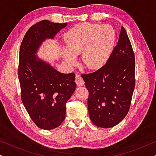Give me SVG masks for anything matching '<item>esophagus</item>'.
<instances>
[{
  "mask_svg": "<svg viewBox=\"0 0 156 156\" xmlns=\"http://www.w3.org/2000/svg\"><path fill=\"white\" fill-rule=\"evenodd\" d=\"M75 82L77 86H83L84 84V81L83 80V79L81 77L80 75L79 74H76V78H75Z\"/></svg>",
  "mask_w": 156,
  "mask_h": 156,
  "instance_id": "34e87169",
  "label": "esophagus"
}]
</instances>
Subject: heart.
Returning <instances> with one entry per match:
<instances>
[{
  "label": "heart",
  "instance_id": "1",
  "mask_svg": "<svg viewBox=\"0 0 156 156\" xmlns=\"http://www.w3.org/2000/svg\"><path fill=\"white\" fill-rule=\"evenodd\" d=\"M67 51L62 53L67 65L81 54V62L89 69L102 67L109 57L115 42V31L110 25L83 23L72 27L64 37Z\"/></svg>",
  "mask_w": 156,
  "mask_h": 156
}]
</instances>
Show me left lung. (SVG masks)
I'll return each instance as SVG.
<instances>
[{"mask_svg": "<svg viewBox=\"0 0 156 156\" xmlns=\"http://www.w3.org/2000/svg\"><path fill=\"white\" fill-rule=\"evenodd\" d=\"M89 97V117L98 127L112 128L129 112L135 88V55L126 30L107 62L97 71L83 74Z\"/></svg>", "mask_w": 156, "mask_h": 156, "instance_id": "1", "label": "left lung"}]
</instances>
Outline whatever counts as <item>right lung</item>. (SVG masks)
Returning <instances> with one entry per match:
<instances>
[{
	"instance_id": "1",
	"label": "right lung",
	"mask_w": 156,
	"mask_h": 156,
	"mask_svg": "<svg viewBox=\"0 0 156 156\" xmlns=\"http://www.w3.org/2000/svg\"><path fill=\"white\" fill-rule=\"evenodd\" d=\"M66 26L48 20L38 22L25 33L20 48L21 99L33 122L44 130L54 129L65 120L66 103L76 89L75 74L57 71L35 54L44 40L54 38Z\"/></svg>"
}]
</instances>
